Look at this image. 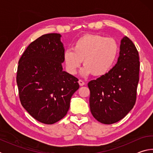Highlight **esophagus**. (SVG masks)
<instances>
[{
    "mask_svg": "<svg viewBox=\"0 0 153 153\" xmlns=\"http://www.w3.org/2000/svg\"><path fill=\"white\" fill-rule=\"evenodd\" d=\"M78 83H79V86H84V85L85 84L84 82L83 81V80H82V79H79V81H78Z\"/></svg>",
    "mask_w": 153,
    "mask_h": 153,
    "instance_id": "obj_1",
    "label": "esophagus"
}]
</instances>
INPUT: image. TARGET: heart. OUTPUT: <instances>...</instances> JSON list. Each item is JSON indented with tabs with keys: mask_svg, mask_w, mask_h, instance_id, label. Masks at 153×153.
I'll use <instances>...</instances> for the list:
<instances>
[{
	"mask_svg": "<svg viewBox=\"0 0 153 153\" xmlns=\"http://www.w3.org/2000/svg\"><path fill=\"white\" fill-rule=\"evenodd\" d=\"M119 47L112 38H105L97 34H86L78 38L73 46V51L67 50L63 59L69 73L75 74L83 60L84 68L82 74L100 77L107 74L117 59Z\"/></svg>",
	"mask_w": 153,
	"mask_h": 153,
	"instance_id": "heart-1",
	"label": "heart"
}]
</instances>
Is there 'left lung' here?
Here are the masks:
<instances>
[{
  "instance_id": "8db88e82",
  "label": "left lung",
  "mask_w": 153,
  "mask_h": 153,
  "mask_svg": "<svg viewBox=\"0 0 153 153\" xmlns=\"http://www.w3.org/2000/svg\"><path fill=\"white\" fill-rule=\"evenodd\" d=\"M139 71L138 52L126 36L121 41L115 65L107 74L88 84L90 111L98 121L116 123L132 109L136 100Z\"/></svg>"
}]
</instances>
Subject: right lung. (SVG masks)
<instances>
[{"mask_svg": "<svg viewBox=\"0 0 153 153\" xmlns=\"http://www.w3.org/2000/svg\"><path fill=\"white\" fill-rule=\"evenodd\" d=\"M59 33L41 36L19 60L17 84L21 103L38 121L53 124L68 111L78 79L63 71L65 49Z\"/></svg>", "mask_w": 153, "mask_h": 153, "instance_id": "add662e5", "label": "right lung"}]
</instances>
